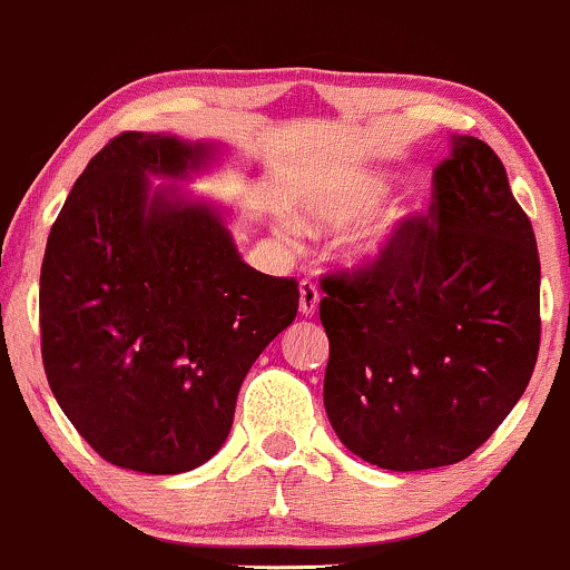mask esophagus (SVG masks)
<instances>
[{"label": "esophagus", "instance_id": "obj_1", "mask_svg": "<svg viewBox=\"0 0 570 570\" xmlns=\"http://www.w3.org/2000/svg\"><path fill=\"white\" fill-rule=\"evenodd\" d=\"M316 308H320V289L311 278L301 281V314L303 316H314Z\"/></svg>", "mask_w": 570, "mask_h": 570}]
</instances>
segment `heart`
<instances>
[{"label":"heart","instance_id":"obj_1","mask_svg":"<svg viewBox=\"0 0 570 570\" xmlns=\"http://www.w3.org/2000/svg\"><path fill=\"white\" fill-rule=\"evenodd\" d=\"M387 194H391V177L387 175L374 169L352 171V175L335 179V183L325 185V188H320L316 194H311L308 199H305V224L314 226V229H341V226L368 215ZM410 215L415 213H395L391 218L374 220V224L365 226L363 232H357L355 239H352V259H376V256L387 248L393 232L399 229ZM284 232L286 235H297V226L284 224Z\"/></svg>","mask_w":570,"mask_h":570}]
</instances>
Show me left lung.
Instances as JSON below:
<instances>
[{
	"mask_svg": "<svg viewBox=\"0 0 570 570\" xmlns=\"http://www.w3.org/2000/svg\"><path fill=\"white\" fill-rule=\"evenodd\" d=\"M325 410L382 470L456 464L522 399L541 346V262L502 160L453 136L431 207L371 265L322 278Z\"/></svg>",
	"mask_w": 570,
	"mask_h": 570,
	"instance_id": "left-lung-1",
	"label": "left lung"
}]
</instances>
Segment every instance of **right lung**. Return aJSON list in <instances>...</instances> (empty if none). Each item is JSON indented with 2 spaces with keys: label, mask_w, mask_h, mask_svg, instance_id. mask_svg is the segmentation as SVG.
I'll return each instance as SVG.
<instances>
[{
  "label": "right lung",
  "mask_w": 570,
  "mask_h": 570,
  "mask_svg": "<svg viewBox=\"0 0 570 570\" xmlns=\"http://www.w3.org/2000/svg\"><path fill=\"white\" fill-rule=\"evenodd\" d=\"M209 158L177 136H114L76 179L40 269L53 399L98 456L147 475L220 451L245 374L301 303L295 278L239 259L218 209L149 188Z\"/></svg>",
  "instance_id": "right-lung-1"
}]
</instances>
